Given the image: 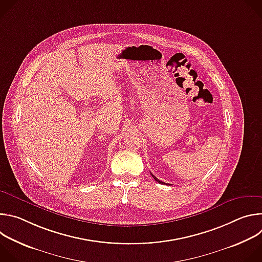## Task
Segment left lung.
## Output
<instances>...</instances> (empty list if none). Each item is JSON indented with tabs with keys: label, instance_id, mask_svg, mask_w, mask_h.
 <instances>
[{
	"label": "left lung",
	"instance_id": "1",
	"mask_svg": "<svg viewBox=\"0 0 262 262\" xmlns=\"http://www.w3.org/2000/svg\"><path fill=\"white\" fill-rule=\"evenodd\" d=\"M151 175H152V174H151ZM152 177H154V178H155V179H156V180H157L159 183H162V184H166V185L168 184V183H166V182H163V181H161V180H160L159 178H157L155 175H152Z\"/></svg>",
	"mask_w": 262,
	"mask_h": 262
}]
</instances>
